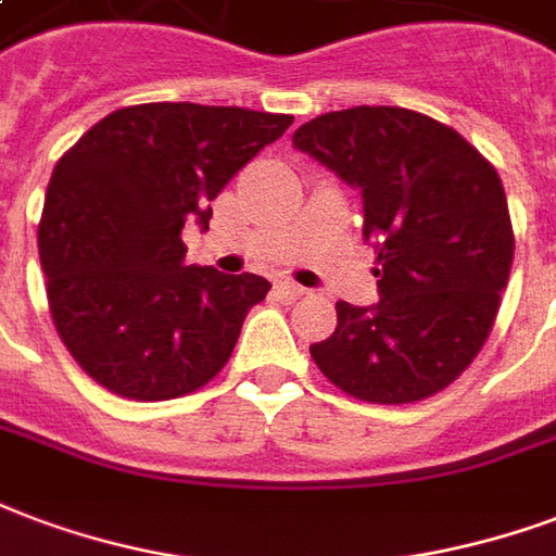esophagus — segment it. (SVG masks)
Returning <instances> with one entry per match:
<instances>
[{
	"label": "esophagus",
	"mask_w": 556,
	"mask_h": 556,
	"mask_svg": "<svg viewBox=\"0 0 556 556\" xmlns=\"http://www.w3.org/2000/svg\"><path fill=\"white\" fill-rule=\"evenodd\" d=\"M279 294L286 300H300V298H306V289L303 286H298V282H279L277 286Z\"/></svg>",
	"instance_id": "34e87169"
}]
</instances>
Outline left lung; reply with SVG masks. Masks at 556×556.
<instances>
[{
  "instance_id": "1",
  "label": "left lung",
  "mask_w": 556,
  "mask_h": 556,
  "mask_svg": "<svg viewBox=\"0 0 556 556\" xmlns=\"http://www.w3.org/2000/svg\"><path fill=\"white\" fill-rule=\"evenodd\" d=\"M291 141L359 191L380 262V300H339L312 359L371 404L442 392L480 353L507 289L513 226L495 167L451 126L394 105L320 114Z\"/></svg>"
}]
</instances>
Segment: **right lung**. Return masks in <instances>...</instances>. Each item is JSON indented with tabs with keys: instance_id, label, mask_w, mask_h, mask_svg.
<instances>
[{
	"instance_id": "add662e5",
	"label": "right lung",
	"mask_w": 556,
	"mask_h": 556,
	"mask_svg": "<svg viewBox=\"0 0 556 556\" xmlns=\"http://www.w3.org/2000/svg\"><path fill=\"white\" fill-rule=\"evenodd\" d=\"M291 114L147 102L102 117L61 155L37 229L47 298L73 359L131 401L205 386L270 282L185 265L188 220L208 229L224 185Z\"/></svg>"
}]
</instances>
